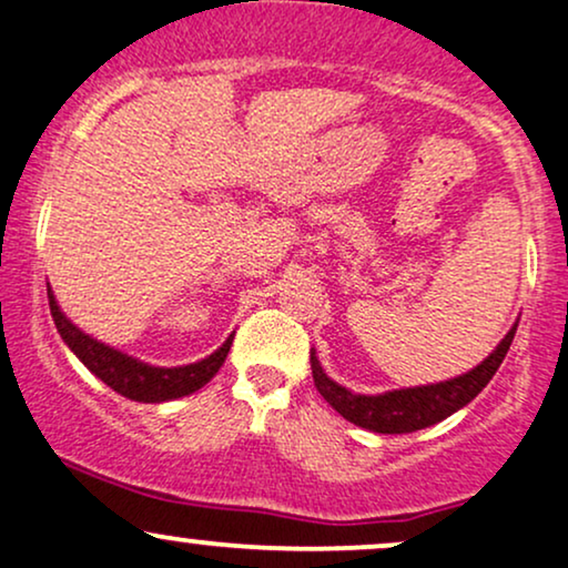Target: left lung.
Here are the masks:
<instances>
[{
    "label": "left lung",
    "instance_id": "left-lung-1",
    "mask_svg": "<svg viewBox=\"0 0 568 568\" xmlns=\"http://www.w3.org/2000/svg\"><path fill=\"white\" fill-rule=\"evenodd\" d=\"M516 326L518 324H513V329L503 337L495 353H489L476 369L465 372L455 379H444V383L388 390L379 393V396H362V393H351L343 385H337L335 379L326 377L316 353H311L313 383H316V390L322 393L324 402L358 428L390 433V436L393 433H415L455 415L457 409L470 404L489 385V379L495 377L499 364H503L505 353L510 351Z\"/></svg>",
    "mask_w": 568,
    "mask_h": 568
}]
</instances>
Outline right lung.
I'll use <instances>...</instances> for the list:
<instances>
[{
    "label": "right lung",
    "mask_w": 568,
    "mask_h": 568,
    "mask_svg": "<svg viewBox=\"0 0 568 568\" xmlns=\"http://www.w3.org/2000/svg\"><path fill=\"white\" fill-rule=\"evenodd\" d=\"M47 297H50L52 322H55L63 343L77 353L79 362H82L92 375L103 379L109 388L122 393L124 398H132V402H172V398L189 396V393L204 388V385L217 375V369L223 366L233 343L231 335L215 353H212V356L189 366H151L126 356L122 351H113L111 345L98 343L95 337L84 335V332L79 329V326H73L69 318L63 316V311L58 308L52 290H47Z\"/></svg>",
    "instance_id": "obj_1"
}]
</instances>
